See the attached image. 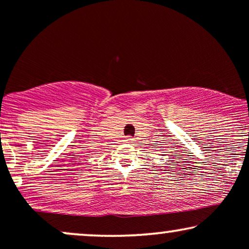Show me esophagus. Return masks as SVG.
I'll use <instances>...</instances> for the list:
<instances>
[{"mask_svg": "<svg viewBox=\"0 0 249 249\" xmlns=\"http://www.w3.org/2000/svg\"><path fill=\"white\" fill-rule=\"evenodd\" d=\"M132 141V138H126V142H131Z\"/></svg>", "mask_w": 249, "mask_h": 249, "instance_id": "34e87169", "label": "esophagus"}]
</instances>
